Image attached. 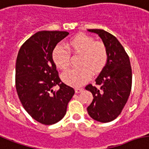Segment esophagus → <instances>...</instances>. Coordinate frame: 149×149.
Returning <instances> with one entry per match:
<instances>
[{
  "instance_id": "obj_1",
  "label": "esophagus",
  "mask_w": 149,
  "mask_h": 149,
  "mask_svg": "<svg viewBox=\"0 0 149 149\" xmlns=\"http://www.w3.org/2000/svg\"><path fill=\"white\" fill-rule=\"evenodd\" d=\"M83 89H82V88H76L75 89V92H76V93H81V92H83Z\"/></svg>"
}]
</instances>
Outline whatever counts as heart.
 <instances>
[{
	"label": "heart",
	"instance_id": "1",
	"mask_svg": "<svg viewBox=\"0 0 149 149\" xmlns=\"http://www.w3.org/2000/svg\"><path fill=\"white\" fill-rule=\"evenodd\" d=\"M66 47L72 54L80 55L77 63L79 68L70 70L62 75L63 80L72 86H79L86 83L91 77V72L93 75L98 74L108 61V50L105 44L95 42L88 35H76L66 42ZM68 51L63 46L57 45L52 54L54 63L63 71L70 66V56Z\"/></svg>",
	"mask_w": 149,
	"mask_h": 149
}]
</instances>
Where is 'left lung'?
Instances as JSON below:
<instances>
[{
	"label": "left lung",
	"instance_id": "obj_1",
	"mask_svg": "<svg viewBox=\"0 0 149 149\" xmlns=\"http://www.w3.org/2000/svg\"><path fill=\"white\" fill-rule=\"evenodd\" d=\"M97 33L108 50V61L95 79V85L86 89L93 95L87 107L89 116L100 123H109L120 114L126 104L132 89V68L125 49L116 37L100 29H89Z\"/></svg>",
	"mask_w": 149,
	"mask_h": 149
}]
</instances>
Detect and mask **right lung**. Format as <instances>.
I'll return each mask as SVG.
<instances>
[{
  "label": "right lung",
  "mask_w": 149,
  "mask_h": 149,
  "mask_svg": "<svg viewBox=\"0 0 149 149\" xmlns=\"http://www.w3.org/2000/svg\"><path fill=\"white\" fill-rule=\"evenodd\" d=\"M66 31H39L24 43L16 62L15 83L28 114L43 125L58 123L66 113L74 89L60 80L52 54ZM60 87L58 91L53 88Z\"/></svg>",
  "instance_id": "obj_1"
}]
</instances>
